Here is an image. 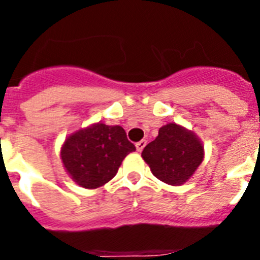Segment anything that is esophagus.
<instances>
[{"mask_svg":"<svg viewBox=\"0 0 260 260\" xmlns=\"http://www.w3.org/2000/svg\"><path fill=\"white\" fill-rule=\"evenodd\" d=\"M146 144H147V142L143 141V139H142L141 142H138V143L135 144V147H137V151H139V152H141V151H143V148L146 147Z\"/></svg>","mask_w":260,"mask_h":260,"instance_id":"1","label":"esophagus"}]
</instances>
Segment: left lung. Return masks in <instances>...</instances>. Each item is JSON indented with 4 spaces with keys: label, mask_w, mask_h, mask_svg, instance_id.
<instances>
[{
    "label": "left lung",
    "mask_w": 260,
    "mask_h": 260,
    "mask_svg": "<svg viewBox=\"0 0 260 260\" xmlns=\"http://www.w3.org/2000/svg\"><path fill=\"white\" fill-rule=\"evenodd\" d=\"M142 157L156 178L168 185H181L201 165L203 146L192 133L168 123L160 127L155 141L144 147Z\"/></svg>",
    "instance_id": "left-lung-1"
}]
</instances>
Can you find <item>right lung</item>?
<instances>
[{
    "label": "right lung",
    "instance_id": "obj_1",
    "mask_svg": "<svg viewBox=\"0 0 260 260\" xmlns=\"http://www.w3.org/2000/svg\"><path fill=\"white\" fill-rule=\"evenodd\" d=\"M134 150L121 126L96 123L69 137L61 157L78 185L96 189L116 176L123 158Z\"/></svg>",
    "mask_w": 260,
    "mask_h": 260
}]
</instances>
